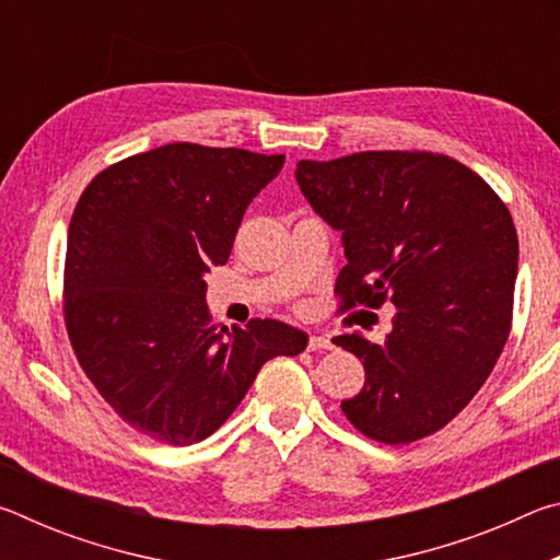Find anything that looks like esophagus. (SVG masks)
<instances>
[{
	"mask_svg": "<svg viewBox=\"0 0 560 560\" xmlns=\"http://www.w3.org/2000/svg\"><path fill=\"white\" fill-rule=\"evenodd\" d=\"M308 350H334V343H330L328 336H311Z\"/></svg>",
	"mask_w": 560,
	"mask_h": 560,
	"instance_id": "1",
	"label": "esophagus"
}]
</instances>
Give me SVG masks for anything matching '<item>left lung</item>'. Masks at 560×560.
I'll return each mask as SVG.
<instances>
[{
    "instance_id": "left-lung-1",
    "label": "left lung",
    "mask_w": 560,
    "mask_h": 560,
    "mask_svg": "<svg viewBox=\"0 0 560 560\" xmlns=\"http://www.w3.org/2000/svg\"><path fill=\"white\" fill-rule=\"evenodd\" d=\"M301 192L343 240L340 308H397L385 343L346 334L365 385L340 410L365 438H428L469 405L504 350L518 269L506 205L454 158L368 150L301 160Z\"/></svg>"
}]
</instances>
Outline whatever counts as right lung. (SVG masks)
I'll list each match as a JSON object with an SVG mask.
<instances>
[{"mask_svg": "<svg viewBox=\"0 0 560 560\" xmlns=\"http://www.w3.org/2000/svg\"><path fill=\"white\" fill-rule=\"evenodd\" d=\"M283 155L170 143L110 165L75 205L63 318L83 373L150 440L220 430L259 368L299 355L303 330L273 318L214 326L205 273L226 264L246 207Z\"/></svg>", "mask_w": 560, "mask_h": 560, "instance_id": "right-lung-1", "label": "right lung"}]
</instances>
